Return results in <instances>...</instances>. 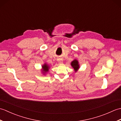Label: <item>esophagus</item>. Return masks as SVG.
I'll return each mask as SVG.
<instances>
[{
    "mask_svg": "<svg viewBox=\"0 0 121 121\" xmlns=\"http://www.w3.org/2000/svg\"><path fill=\"white\" fill-rule=\"evenodd\" d=\"M58 61L59 63H62V62H63L62 60L61 59H60V58L58 59Z\"/></svg>",
    "mask_w": 121,
    "mask_h": 121,
    "instance_id": "1",
    "label": "esophagus"
}]
</instances>
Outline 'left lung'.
Instances as JSON below:
<instances>
[{
  "label": "left lung",
  "mask_w": 121,
  "mask_h": 121,
  "mask_svg": "<svg viewBox=\"0 0 121 121\" xmlns=\"http://www.w3.org/2000/svg\"><path fill=\"white\" fill-rule=\"evenodd\" d=\"M71 65L74 68V70L76 72L79 69V65L78 61L76 60H74L71 62Z\"/></svg>",
  "instance_id": "left-lung-1"
}]
</instances>
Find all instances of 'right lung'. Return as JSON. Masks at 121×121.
I'll use <instances>...</instances> for the list:
<instances>
[{"label": "right lung", "mask_w": 121, "mask_h": 121, "mask_svg": "<svg viewBox=\"0 0 121 121\" xmlns=\"http://www.w3.org/2000/svg\"><path fill=\"white\" fill-rule=\"evenodd\" d=\"M43 73H45L46 72H47L48 71V70H49V66L46 65V64H45L44 65H43Z\"/></svg>", "instance_id": "obj_1"}]
</instances>
